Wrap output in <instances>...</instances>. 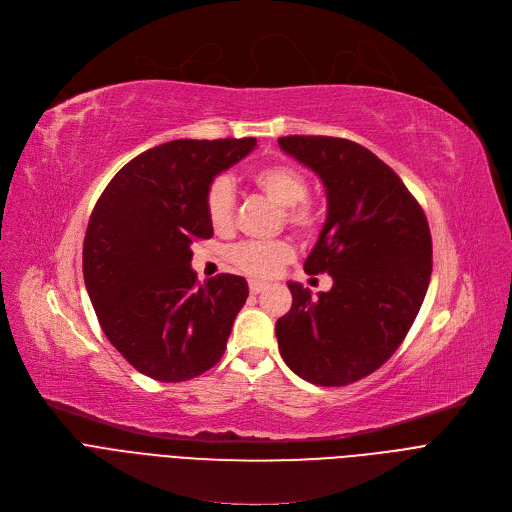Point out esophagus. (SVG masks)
Wrapping results in <instances>:
<instances>
[{"label":"esophagus","instance_id":"obj_1","mask_svg":"<svg viewBox=\"0 0 512 512\" xmlns=\"http://www.w3.org/2000/svg\"><path fill=\"white\" fill-rule=\"evenodd\" d=\"M267 288V284L265 282H259V280H251L249 282V290H251V294H259L261 290H265Z\"/></svg>","mask_w":512,"mask_h":512}]
</instances>
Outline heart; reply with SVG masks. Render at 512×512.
<instances>
[{
  "mask_svg": "<svg viewBox=\"0 0 512 512\" xmlns=\"http://www.w3.org/2000/svg\"><path fill=\"white\" fill-rule=\"evenodd\" d=\"M253 185L276 206L282 208L284 220L300 230L311 232L317 226L319 214L313 203L306 199L309 183L298 168L290 164H269L259 168L253 175ZM234 212V191L228 179H216L206 193V214L210 226L216 232H226L232 226ZM294 257V249L286 241H269V243H241L232 247V263L243 269L245 274L255 278H269L280 271Z\"/></svg>",
  "mask_w": 512,
  "mask_h": 512,
  "instance_id": "1",
  "label": "heart"
}]
</instances>
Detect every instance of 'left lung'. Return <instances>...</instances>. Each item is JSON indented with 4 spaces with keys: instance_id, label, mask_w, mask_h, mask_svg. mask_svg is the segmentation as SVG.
Wrapping results in <instances>:
<instances>
[{
    "instance_id": "8db88e82",
    "label": "left lung",
    "mask_w": 512,
    "mask_h": 512,
    "mask_svg": "<svg viewBox=\"0 0 512 512\" xmlns=\"http://www.w3.org/2000/svg\"><path fill=\"white\" fill-rule=\"evenodd\" d=\"M278 144L325 187L327 216L304 271L333 280L317 296L288 282L280 354L313 385H350L387 362L410 331L432 274L430 228L401 179L364 146L323 135Z\"/></svg>"
}]
</instances>
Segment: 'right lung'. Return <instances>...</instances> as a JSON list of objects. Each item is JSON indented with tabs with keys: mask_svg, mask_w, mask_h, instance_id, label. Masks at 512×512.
I'll list each match as a JSON object with an SVG mask.
<instances>
[{
	"mask_svg": "<svg viewBox=\"0 0 512 512\" xmlns=\"http://www.w3.org/2000/svg\"><path fill=\"white\" fill-rule=\"evenodd\" d=\"M255 148V138L166 142L127 162L96 201L86 290L109 342L150 379L189 381L226 350L249 286L232 274L199 286L191 245L214 236L210 185Z\"/></svg>",
	"mask_w": 512,
	"mask_h": 512,
	"instance_id": "1",
	"label": "right lung"
}]
</instances>
